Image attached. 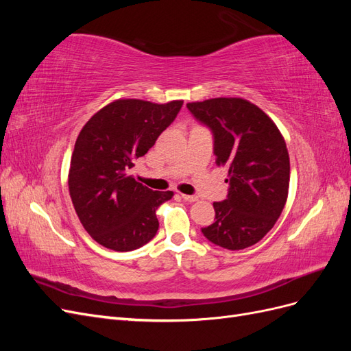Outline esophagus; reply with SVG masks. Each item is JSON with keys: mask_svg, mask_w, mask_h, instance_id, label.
<instances>
[{"mask_svg": "<svg viewBox=\"0 0 351 351\" xmlns=\"http://www.w3.org/2000/svg\"><path fill=\"white\" fill-rule=\"evenodd\" d=\"M182 197L186 202H196L197 200V196H193V195H182Z\"/></svg>", "mask_w": 351, "mask_h": 351, "instance_id": "esophagus-1", "label": "esophagus"}]
</instances>
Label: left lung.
Wrapping results in <instances>:
<instances>
[{
    "instance_id": "left-lung-1",
    "label": "left lung",
    "mask_w": 351,
    "mask_h": 351,
    "mask_svg": "<svg viewBox=\"0 0 351 351\" xmlns=\"http://www.w3.org/2000/svg\"><path fill=\"white\" fill-rule=\"evenodd\" d=\"M214 136L217 165L228 167L227 199L214 202L215 218L202 228L219 247L241 250L263 239L284 209L290 158L278 127L256 105L241 98L187 104Z\"/></svg>"
}]
</instances>
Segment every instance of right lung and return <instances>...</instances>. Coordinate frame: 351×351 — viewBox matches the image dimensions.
<instances>
[{"label": "right lung", "instance_id": "right-lung-1", "mask_svg": "<svg viewBox=\"0 0 351 351\" xmlns=\"http://www.w3.org/2000/svg\"><path fill=\"white\" fill-rule=\"evenodd\" d=\"M182 105L119 99L99 110L79 133L70 162V197L84 230L104 247L130 252L155 237L156 209L173 192L143 186L130 169L176 120Z\"/></svg>", "mask_w": 351, "mask_h": 351}]
</instances>
